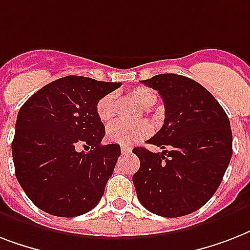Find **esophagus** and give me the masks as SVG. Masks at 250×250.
I'll list each match as a JSON object with an SVG mask.
<instances>
[{"mask_svg":"<svg viewBox=\"0 0 250 250\" xmlns=\"http://www.w3.org/2000/svg\"><path fill=\"white\" fill-rule=\"evenodd\" d=\"M131 150H132V149L129 148V146H122L121 148L122 154H129V153H131Z\"/></svg>","mask_w":250,"mask_h":250,"instance_id":"1","label":"esophagus"}]
</instances>
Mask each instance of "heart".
I'll use <instances>...</instances> for the list:
<instances>
[{"instance_id":"b5f03b06","label":"heart","mask_w":250,"mask_h":250,"mask_svg":"<svg viewBox=\"0 0 250 250\" xmlns=\"http://www.w3.org/2000/svg\"><path fill=\"white\" fill-rule=\"evenodd\" d=\"M129 97L144 109H150L158 101V94L149 86H136L129 90ZM117 96L114 93L105 94L98 100L96 105L98 118L102 122H110L117 114ZM152 132V125L148 122H137V123H125V122H114L106 129V136L110 143L121 145H132L136 141L149 136Z\"/></svg>"}]
</instances>
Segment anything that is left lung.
I'll use <instances>...</instances> for the list:
<instances>
[{"instance_id": "8db88e82", "label": "left lung", "mask_w": 250, "mask_h": 250, "mask_svg": "<svg viewBox=\"0 0 250 250\" xmlns=\"http://www.w3.org/2000/svg\"><path fill=\"white\" fill-rule=\"evenodd\" d=\"M158 90L165 123L148 144L153 153L133 148L140 168L133 174L139 201L161 217H183L213 197L232 157V132L227 114L200 83L176 74L143 80Z\"/></svg>"}]
</instances>
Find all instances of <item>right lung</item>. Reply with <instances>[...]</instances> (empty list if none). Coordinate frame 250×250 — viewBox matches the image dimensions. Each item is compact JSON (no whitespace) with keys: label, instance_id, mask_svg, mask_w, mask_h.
Segmentation results:
<instances>
[{"label":"right lung","instance_id":"add662e5","mask_svg":"<svg viewBox=\"0 0 250 250\" xmlns=\"http://www.w3.org/2000/svg\"><path fill=\"white\" fill-rule=\"evenodd\" d=\"M121 83L64 76L42 86L18 113L11 152L28 198L56 217H78L97 206L121 146L102 145L98 100ZM84 146L89 152H80Z\"/></svg>","mask_w":250,"mask_h":250}]
</instances>
